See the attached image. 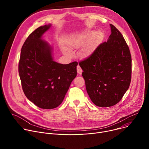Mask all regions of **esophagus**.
I'll list each match as a JSON object with an SVG mask.
<instances>
[{
    "mask_svg": "<svg viewBox=\"0 0 149 149\" xmlns=\"http://www.w3.org/2000/svg\"><path fill=\"white\" fill-rule=\"evenodd\" d=\"M77 73H78V74L81 75V74H82V70L81 69V68L80 67L79 65H78V66H77Z\"/></svg>",
    "mask_w": 149,
    "mask_h": 149,
    "instance_id": "obj_1",
    "label": "esophagus"
}]
</instances>
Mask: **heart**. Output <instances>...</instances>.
I'll return each instance as SVG.
<instances>
[{"label": "heart", "mask_w": 149, "mask_h": 149, "mask_svg": "<svg viewBox=\"0 0 149 149\" xmlns=\"http://www.w3.org/2000/svg\"><path fill=\"white\" fill-rule=\"evenodd\" d=\"M102 36V33L100 31H95L91 34L89 30H85L67 36L65 39V44L69 50H76L80 48L87 41L79 52L82 58H86L90 56L94 51L100 43ZM69 50H66L65 53L70 55L71 52Z\"/></svg>", "instance_id": "obj_1"}]
</instances>
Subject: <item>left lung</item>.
Here are the masks:
<instances>
[{"label": "left lung", "instance_id": "1", "mask_svg": "<svg viewBox=\"0 0 149 149\" xmlns=\"http://www.w3.org/2000/svg\"><path fill=\"white\" fill-rule=\"evenodd\" d=\"M111 34L87 58L79 62L87 93L97 106L117 104L129 89L132 78V56L120 32L110 24Z\"/></svg>", "mask_w": 149, "mask_h": 149}]
</instances>
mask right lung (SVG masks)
<instances>
[{
	"label": "right lung",
	"mask_w": 149,
	"mask_h": 149,
	"mask_svg": "<svg viewBox=\"0 0 149 149\" xmlns=\"http://www.w3.org/2000/svg\"><path fill=\"white\" fill-rule=\"evenodd\" d=\"M51 26V24L40 26L29 35L21 49L19 62L25 95L43 109L58 107L77 74V62L61 64L54 61L52 48L41 39Z\"/></svg>",
	"instance_id": "add662e5"
}]
</instances>
